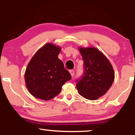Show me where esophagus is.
<instances>
[{
	"mask_svg": "<svg viewBox=\"0 0 135 135\" xmlns=\"http://www.w3.org/2000/svg\"><path fill=\"white\" fill-rule=\"evenodd\" d=\"M69 72H70V73L71 76H73V75H74V74H75L74 70H69Z\"/></svg>",
	"mask_w": 135,
	"mask_h": 135,
	"instance_id": "obj_1",
	"label": "esophagus"
}]
</instances>
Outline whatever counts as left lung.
I'll return each mask as SVG.
<instances>
[{
  "mask_svg": "<svg viewBox=\"0 0 135 135\" xmlns=\"http://www.w3.org/2000/svg\"><path fill=\"white\" fill-rule=\"evenodd\" d=\"M84 61V71L76 84L79 94L89 100L104 96L111 87L115 78L112 64L96 47H80Z\"/></svg>",
  "mask_w": 135,
  "mask_h": 135,
  "instance_id": "8db88e82",
  "label": "left lung"
}]
</instances>
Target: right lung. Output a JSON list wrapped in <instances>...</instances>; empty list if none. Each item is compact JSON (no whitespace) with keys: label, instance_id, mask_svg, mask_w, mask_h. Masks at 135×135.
I'll return each mask as SVG.
<instances>
[{"label":"right lung","instance_id":"right-lung-1","mask_svg":"<svg viewBox=\"0 0 135 135\" xmlns=\"http://www.w3.org/2000/svg\"><path fill=\"white\" fill-rule=\"evenodd\" d=\"M61 47L47 43L32 57L25 73L26 86L34 97L49 100L58 95L71 75L58 58Z\"/></svg>","mask_w":135,"mask_h":135}]
</instances>
